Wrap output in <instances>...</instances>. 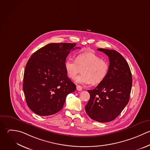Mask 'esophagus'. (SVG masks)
<instances>
[{"label": "esophagus", "mask_w": 150, "mask_h": 150, "mask_svg": "<svg viewBox=\"0 0 150 150\" xmlns=\"http://www.w3.org/2000/svg\"><path fill=\"white\" fill-rule=\"evenodd\" d=\"M76 89H77V91H81L82 90V86H80V85H77V86H76Z\"/></svg>", "instance_id": "esophagus-1"}]
</instances>
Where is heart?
Segmentation results:
<instances>
[{
  "instance_id": "obj_1",
  "label": "heart",
  "mask_w": 150,
  "mask_h": 150,
  "mask_svg": "<svg viewBox=\"0 0 150 150\" xmlns=\"http://www.w3.org/2000/svg\"><path fill=\"white\" fill-rule=\"evenodd\" d=\"M64 67L68 76L71 79L75 78L83 68L82 74L75 79L76 82L82 85L100 83L106 78L109 70L108 63L91 52L78 54L75 59L68 58Z\"/></svg>"
}]
</instances>
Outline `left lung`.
Here are the masks:
<instances>
[{
  "label": "left lung",
  "mask_w": 150,
  "mask_h": 150,
  "mask_svg": "<svg viewBox=\"0 0 150 150\" xmlns=\"http://www.w3.org/2000/svg\"><path fill=\"white\" fill-rule=\"evenodd\" d=\"M109 57V70L105 80L93 90L85 106L93 120L106 123L115 120L127 105L132 86V75L125 58L113 50L98 48Z\"/></svg>",
  "instance_id": "8db88e82"
}]
</instances>
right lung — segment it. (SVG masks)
Wrapping results in <instances>:
<instances>
[{
	"label": "right lung",
	"instance_id": "right-lung-1",
	"mask_svg": "<svg viewBox=\"0 0 150 150\" xmlns=\"http://www.w3.org/2000/svg\"><path fill=\"white\" fill-rule=\"evenodd\" d=\"M75 43H50L40 48L28 59L23 89L28 108L45 116L61 110L67 96L76 89L67 76L64 63Z\"/></svg>",
	"mask_w": 150,
	"mask_h": 150
}]
</instances>
